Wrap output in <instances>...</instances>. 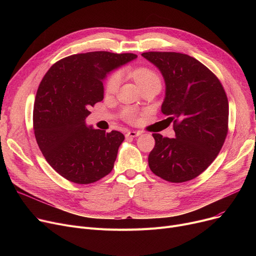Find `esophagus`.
Masks as SVG:
<instances>
[{
  "label": "esophagus",
  "mask_w": 256,
  "mask_h": 256,
  "mask_svg": "<svg viewBox=\"0 0 256 256\" xmlns=\"http://www.w3.org/2000/svg\"><path fill=\"white\" fill-rule=\"evenodd\" d=\"M140 135H141V132H140L130 130V132H126V138H135V137H138V136H140Z\"/></svg>",
  "instance_id": "1"
}]
</instances>
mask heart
Returning <instances> with one entry per match:
<instances>
[{"label": "heart", "mask_w": 256, "mask_h": 256, "mask_svg": "<svg viewBox=\"0 0 256 256\" xmlns=\"http://www.w3.org/2000/svg\"><path fill=\"white\" fill-rule=\"evenodd\" d=\"M134 80H136V83L140 88L150 86V85H156L160 87V76L154 70L147 68V67H139V68L132 70L130 72ZM120 83V74L119 72H113L109 78H106V82L104 85V91L106 94L114 93ZM124 116L126 120L130 121V122H135L138 119V113L136 110L132 109V108H128L124 111Z\"/></svg>", "instance_id": "1"}]
</instances>
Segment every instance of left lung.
Masks as SVG:
<instances>
[{"instance_id":"left-lung-1","label":"left lung","mask_w":256,"mask_h":256,"mask_svg":"<svg viewBox=\"0 0 256 256\" xmlns=\"http://www.w3.org/2000/svg\"><path fill=\"white\" fill-rule=\"evenodd\" d=\"M142 56L162 74L166 93L162 113L173 122L176 138L152 134L150 170L170 182L197 178L217 158L228 132V100L206 66L186 54L147 52Z\"/></svg>"}]
</instances>
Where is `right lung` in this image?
Masks as SVG:
<instances>
[{"label":"right lung","instance_id":"obj_1","mask_svg":"<svg viewBox=\"0 0 256 256\" xmlns=\"http://www.w3.org/2000/svg\"><path fill=\"white\" fill-rule=\"evenodd\" d=\"M132 52H90L56 62L40 82L33 109L37 144L46 162L67 180L88 184L109 174L124 136L85 124L90 106L104 100L102 80L136 59Z\"/></svg>","mask_w":256,"mask_h":256}]
</instances>
